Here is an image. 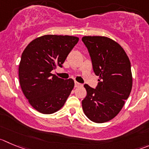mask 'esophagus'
Listing matches in <instances>:
<instances>
[{"label": "esophagus", "mask_w": 149, "mask_h": 149, "mask_svg": "<svg viewBox=\"0 0 149 149\" xmlns=\"http://www.w3.org/2000/svg\"><path fill=\"white\" fill-rule=\"evenodd\" d=\"M82 84L80 83H77V82H74V86H75L76 88L77 87H79V86H81Z\"/></svg>", "instance_id": "1"}]
</instances>
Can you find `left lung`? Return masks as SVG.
Listing matches in <instances>:
<instances>
[{"label":"left lung","mask_w":149,"mask_h":149,"mask_svg":"<svg viewBox=\"0 0 149 149\" xmlns=\"http://www.w3.org/2000/svg\"><path fill=\"white\" fill-rule=\"evenodd\" d=\"M99 83L95 88L85 84L87 95L82 101L91 121L104 123L113 119L128 99L132 86L131 64L125 51L105 36H83Z\"/></svg>","instance_id":"left-lung-1"}]
</instances>
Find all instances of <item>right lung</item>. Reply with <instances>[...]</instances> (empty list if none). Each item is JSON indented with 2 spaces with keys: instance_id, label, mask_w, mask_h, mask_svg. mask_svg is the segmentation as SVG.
<instances>
[{
  "instance_id": "right-lung-1",
  "label": "right lung",
  "mask_w": 149,
  "mask_h": 149,
  "mask_svg": "<svg viewBox=\"0 0 149 149\" xmlns=\"http://www.w3.org/2000/svg\"><path fill=\"white\" fill-rule=\"evenodd\" d=\"M79 38L45 35L28 44L19 65V79L25 97L35 110L51 114L60 110L73 89L72 79L63 80L51 73L62 67Z\"/></svg>"
}]
</instances>
